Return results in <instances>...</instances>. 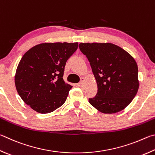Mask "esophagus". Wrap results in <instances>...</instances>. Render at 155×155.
I'll return each mask as SVG.
<instances>
[{
	"mask_svg": "<svg viewBox=\"0 0 155 155\" xmlns=\"http://www.w3.org/2000/svg\"><path fill=\"white\" fill-rule=\"evenodd\" d=\"M83 81H84V78H81V81L77 84V86L78 87H81V86H82L83 84Z\"/></svg>",
	"mask_w": 155,
	"mask_h": 155,
	"instance_id": "obj_1",
	"label": "esophagus"
}]
</instances>
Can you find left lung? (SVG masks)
I'll return each mask as SVG.
<instances>
[{"mask_svg":"<svg viewBox=\"0 0 155 155\" xmlns=\"http://www.w3.org/2000/svg\"><path fill=\"white\" fill-rule=\"evenodd\" d=\"M79 49L91 66L97 92L90 104L106 114L127 106L139 87L138 68L131 55L112 43H80Z\"/></svg>","mask_w":155,"mask_h":155,"instance_id":"8db88e82","label":"left lung"}]
</instances>
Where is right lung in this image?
Instances as JSON below:
<instances>
[{
	"label": "right lung",
	"mask_w": 155,
	"mask_h": 155,
	"mask_svg": "<svg viewBox=\"0 0 155 155\" xmlns=\"http://www.w3.org/2000/svg\"><path fill=\"white\" fill-rule=\"evenodd\" d=\"M77 48L78 43H42L22 57L15 84L22 100L34 110L49 113L66 102L72 87L64 83V68Z\"/></svg>",
	"instance_id": "right-lung-1"
}]
</instances>
